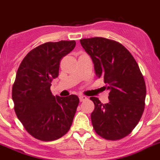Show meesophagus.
<instances>
[{"label":"esophagus","instance_id":"34e87169","mask_svg":"<svg viewBox=\"0 0 160 160\" xmlns=\"http://www.w3.org/2000/svg\"><path fill=\"white\" fill-rule=\"evenodd\" d=\"M79 98H80V102H83V101L87 100L88 99L87 97L84 96V95H80V96H79Z\"/></svg>","mask_w":160,"mask_h":160}]
</instances>
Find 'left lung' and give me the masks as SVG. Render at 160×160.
Returning <instances> with one entry per match:
<instances>
[{
  "mask_svg": "<svg viewBox=\"0 0 160 160\" xmlns=\"http://www.w3.org/2000/svg\"><path fill=\"white\" fill-rule=\"evenodd\" d=\"M91 57L98 78L110 91L109 102L96 97L91 114L92 125L102 138L116 141L129 135L138 124L145 106L144 77L130 52L121 43L102 37L80 39Z\"/></svg>",
  "mask_w": 160,
  "mask_h": 160,
  "instance_id": "8db88e82",
  "label": "left lung"
}]
</instances>
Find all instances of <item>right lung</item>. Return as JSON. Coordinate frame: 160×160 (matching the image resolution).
Here are the masks:
<instances>
[{
  "label": "right lung",
  "mask_w": 160,
  "mask_h": 160,
  "mask_svg": "<svg viewBox=\"0 0 160 160\" xmlns=\"http://www.w3.org/2000/svg\"><path fill=\"white\" fill-rule=\"evenodd\" d=\"M75 46V41L40 45L26 55L17 70L12 86L15 112L25 129L40 141L61 138L72 123L78 96H54L50 86L58 77L62 58Z\"/></svg>",
  "instance_id": "1"
}]
</instances>
